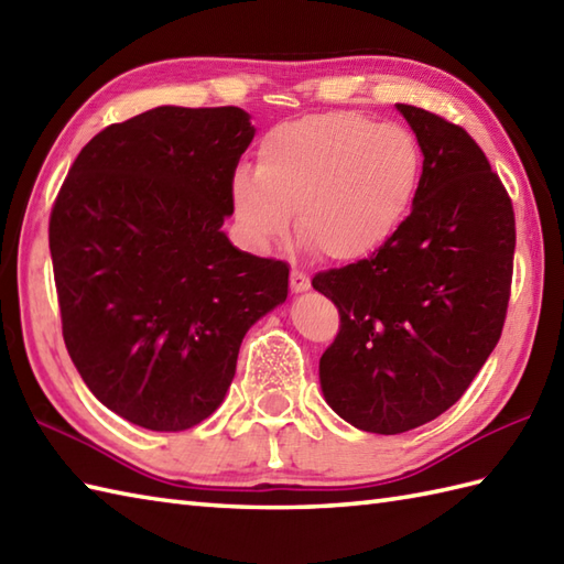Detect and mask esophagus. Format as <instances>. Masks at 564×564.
I'll return each mask as SVG.
<instances>
[{
	"label": "esophagus",
	"mask_w": 564,
	"mask_h": 564,
	"mask_svg": "<svg viewBox=\"0 0 564 564\" xmlns=\"http://www.w3.org/2000/svg\"><path fill=\"white\" fill-rule=\"evenodd\" d=\"M310 289V275L301 269H293L291 271V291L293 293H303Z\"/></svg>",
	"instance_id": "1"
}]
</instances>
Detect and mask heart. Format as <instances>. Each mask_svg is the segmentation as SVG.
<instances>
[{"label":"heart","mask_w":564,"mask_h":564,"mask_svg":"<svg viewBox=\"0 0 564 564\" xmlns=\"http://www.w3.org/2000/svg\"><path fill=\"white\" fill-rule=\"evenodd\" d=\"M422 148L398 123L354 111L303 116L271 128L257 170L239 166L230 182L235 223L254 249L295 230L332 261L373 254L398 232L422 178Z\"/></svg>","instance_id":"1"}]
</instances>
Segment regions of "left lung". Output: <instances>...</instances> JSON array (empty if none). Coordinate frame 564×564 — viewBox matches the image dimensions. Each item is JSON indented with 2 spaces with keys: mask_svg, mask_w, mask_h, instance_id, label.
I'll list each match as a JSON object with an SVG mask.
<instances>
[{
  "mask_svg": "<svg viewBox=\"0 0 564 564\" xmlns=\"http://www.w3.org/2000/svg\"><path fill=\"white\" fill-rule=\"evenodd\" d=\"M398 111L424 152L412 213L368 259L313 279L339 310L322 392L370 434L416 429L463 398L505 329L517 247L511 198L467 130Z\"/></svg>",
  "mask_w": 564,
  "mask_h": 564,
  "instance_id": "obj_1",
  "label": "left lung"
}]
</instances>
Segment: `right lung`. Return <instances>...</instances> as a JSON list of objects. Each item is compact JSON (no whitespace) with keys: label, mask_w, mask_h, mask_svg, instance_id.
<instances>
[{"label":"right lung","mask_w":564,"mask_h":564,"mask_svg":"<svg viewBox=\"0 0 564 564\" xmlns=\"http://www.w3.org/2000/svg\"><path fill=\"white\" fill-rule=\"evenodd\" d=\"M254 138L237 106H160L94 135L53 203L51 257L72 364L150 431L208 419L247 329L289 295V263L220 230Z\"/></svg>","instance_id":"add662e5"}]
</instances>
